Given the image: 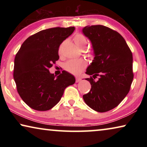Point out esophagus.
I'll list each match as a JSON object with an SVG mask.
<instances>
[{"mask_svg": "<svg viewBox=\"0 0 147 147\" xmlns=\"http://www.w3.org/2000/svg\"><path fill=\"white\" fill-rule=\"evenodd\" d=\"M81 81V78H76V83H78V82H80Z\"/></svg>", "mask_w": 147, "mask_h": 147, "instance_id": "esophagus-1", "label": "esophagus"}]
</instances>
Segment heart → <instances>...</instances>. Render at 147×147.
<instances>
[{
  "instance_id": "obj_1",
  "label": "heart",
  "mask_w": 147,
  "mask_h": 147,
  "mask_svg": "<svg viewBox=\"0 0 147 147\" xmlns=\"http://www.w3.org/2000/svg\"><path fill=\"white\" fill-rule=\"evenodd\" d=\"M74 41L76 45L80 48L85 47L87 44V40L85 36L80 33L75 35L74 37ZM90 54L92 55L93 53L90 51ZM86 66V62L84 59H70L64 64V69L69 73L78 75L83 71Z\"/></svg>"
}]
</instances>
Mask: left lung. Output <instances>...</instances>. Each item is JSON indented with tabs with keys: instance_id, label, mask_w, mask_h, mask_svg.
Masks as SVG:
<instances>
[{
	"instance_id": "1",
	"label": "left lung",
	"mask_w": 147,
	"mask_h": 147,
	"mask_svg": "<svg viewBox=\"0 0 147 147\" xmlns=\"http://www.w3.org/2000/svg\"><path fill=\"white\" fill-rule=\"evenodd\" d=\"M82 32L91 41L94 53L86 72L92 76L86 79L91 90L83 96L84 100L96 112L109 111L129 92L134 78L132 52L120 33L105 26L88 25Z\"/></svg>"
}]
</instances>
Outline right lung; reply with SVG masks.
I'll return each mask as SVG.
<instances>
[{
    "label": "right lung",
    "instance_id": "1",
    "mask_svg": "<svg viewBox=\"0 0 147 147\" xmlns=\"http://www.w3.org/2000/svg\"><path fill=\"white\" fill-rule=\"evenodd\" d=\"M74 27H55L28 37L16 54L13 78L22 100L35 110L46 111L59 102L64 90L75 83L66 71L55 78L49 69L59 59V45L71 35Z\"/></svg>",
    "mask_w": 147,
    "mask_h": 147
}]
</instances>
